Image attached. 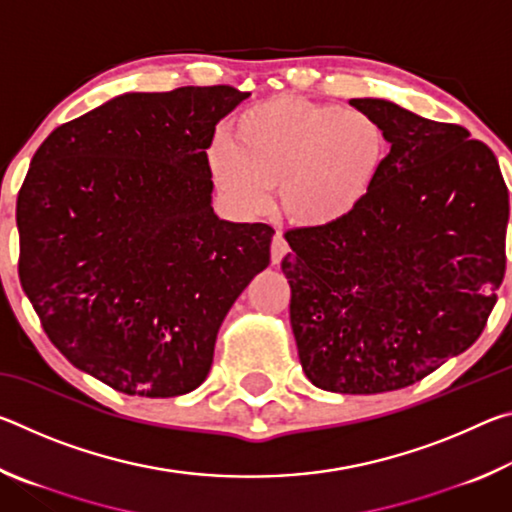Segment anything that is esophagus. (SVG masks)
Masks as SVG:
<instances>
[{
    "mask_svg": "<svg viewBox=\"0 0 512 512\" xmlns=\"http://www.w3.org/2000/svg\"><path fill=\"white\" fill-rule=\"evenodd\" d=\"M289 255V244H287V239L282 237V232H275V237H273V244H271V259H273V264H280L284 257Z\"/></svg>",
    "mask_w": 512,
    "mask_h": 512,
    "instance_id": "obj_1",
    "label": "esophagus"
}]
</instances>
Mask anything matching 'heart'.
Here are the masks:
<instances>
[{
	"label": "heart",
	"instance_id": "b5f03b06",
	"mask_svg": "<svg viewBox=\"0 0 512 512\" xmlns=\"http://www.w3.org/2000/svg\"><path fill=\"white\" fill-rule=\"evenodd\" d=\"M386 160V135L366 112L277 94L232 121V142L205 151L214 187L239 212L259 214L280 185L291 221L325 228L366 203Z\"/></svg>",
	"mask_w": 512,
	"mask_h": 512
}]
</instances>
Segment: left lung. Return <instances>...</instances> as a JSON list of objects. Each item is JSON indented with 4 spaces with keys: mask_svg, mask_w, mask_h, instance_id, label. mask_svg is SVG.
<instances>
[{
    "mask_svg": "<svg viewBox=\"0 0 512 512\" xmlns=\"http://www.w3.org/2000/svg\"><path fill=\"white\" fill-rule=\"evenodd\" d=\"M391 144L357 212L284 232L291 327L309 381L375 395L415 384L479 339L506 273L508 187L458 124L352 99Z\"/></svg>",
    "mask_w": 512,
    "mask_h": 512,
    "instance_id": "1",
    "label": "left lung"
}]
</instances>
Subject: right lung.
Instances as JSON below:
<instances>
[{"instance_id": "obj_1", "label": "right lung", "mask_w": 512, "mask_h": 512, "mask_svg": "<svg viewBox=\"0 0 512 512\" xmlns=\"http://www.w3.org/2000/svg\"><path fill=\"white\" fill-rule=\"evenodd\" d=\"M232 85L121 94L58 126L17 194L22 289L49 341L126 395L194 391L275 230L221 221L205 151Z\"/></svg>"}]
</instances>
